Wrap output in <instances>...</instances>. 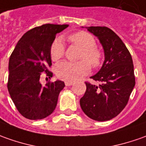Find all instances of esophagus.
Returning a JSON list of instances; mask_svg holds the SVG:
<instances>
[{"label":"esophagus","mask_w":146,"mask_h":146,"mask_svg":"<svg viewBox=\"0 0 146 146\" xmlns=\"http://www.w3.org/2000/svg\"><path fill=\"white\" fill-rule=\"evenodd\" d=\"M73 85V81H65V86H70Z\"/></svg>","instance_id":"1"}]
</instances>
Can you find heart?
Listing matches in <instances>:
<instances>
[{"mask_svg":"<svg viewBox=\"0 0 146 146\" xmlns=\"http://www.w3.org/2000/svg\"><path fill=\"white\" fill-rule=\"evenodd\" d=\"M68 40L81 49L80 59H86L93 67L101 65L102 60V52L96 47V40L93 36L86 32H78L68 36ZM65 47L60 38L52 42L50 48V56L53 60L60 59L64 55ZM90 65L86 60L72 62L63 60L56 65L57 77L68 81H76L80 77L90 73Z\"/></svg>","mask_w":146,"mask_h":146,"instance_id":"obj_1","label":"heart"}]
</instances>
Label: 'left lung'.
I'll list each match as a JSON object with an SVG mask.
<instances>
[{"mask_svg": "<svg viewBox=\"0 0 146 146\" xmlns=\"http://www.w3.org/2000/svg\"><path fill=\"white\" fill-rule=\"evenodd\" d=\"M86 29L102 44L105 60L101 69L90 77L101 84L95 86L86 82V91L80 100V106L91 119L109 121L124 110L134 88L133 59L125 44L110 29L105 26Z\"/></svg>", "mask_w": 146, "mask_h": 146, "instance_id": "8db88e82", "label": "left lung"}]
</instances>
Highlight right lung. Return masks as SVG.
<instances>
[{
	"mask_svg": "<svg viewBox=\"0 0 146 146\" xmlns=\"http://www.w3.org/2000/svg\"><path fill=\"white\" fill-rule=\"evenodd\" d=\"M68 25L45 24L26 32L15 47L9 62L8 90L19 113L25 118H45L54 111L64 81H48L43 86L40 75L48 71L52 60L50 48L56 34Z\"/></svg>",
	"mask_w": 146,
	"mask_h": 146,
	"instance_id": "add662e5",
	"label": "right lung"
}]
</instances>
